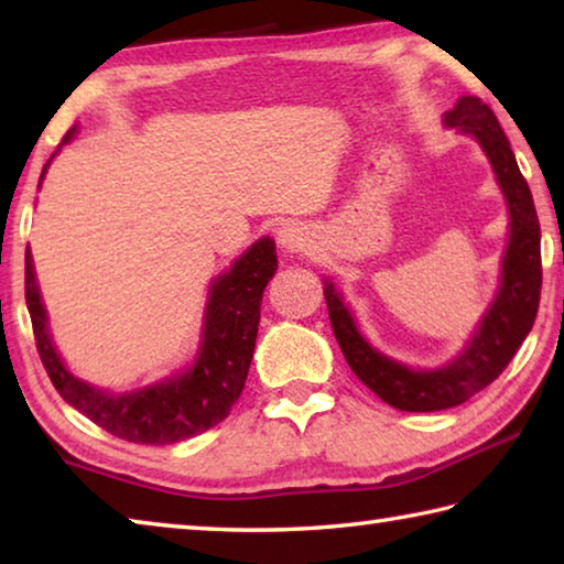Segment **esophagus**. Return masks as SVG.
Returning <instances> with one entry per match:
<instances>
[{"instance_id": "esophagus-1", "label": "esophagus", "mask_w": 564, "mask_h": 564, "mask_svg": "<svg viewBox=\"0 0 564 564\" xmlns=\"http://www.w3.org/2000/svg\"><path fill=\"white\" fill-rule=\"evenodd\" d=\"M279 243L283 248H289V251H303L305 246H308V231L301 224H283L279 228Z\"/></svg>"}]
</instances>
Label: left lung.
<instances>
[{
	"mask_svg": "<svg viewBox=\"0 0 564 564\" xmlns=\"http://www.w3.org/2000/svg\"><path fill=\"white\" fill-rule=\"evenodd\" d=\"M443 123L480 144L508 206V243L500 261L498 291L463 350L435 368H410L386 356L370 346L338 285L323 275L330 326L350 370L383 403L408 413H433L460 405L488 388L532 330L542 289L538 212L500 121L488 104L477 97H460L451 111L443 113Z\"/></svg>",
	"mask_w": 564,
	"mask_h": 564,
	"instance_id": "8db88e82",
	"label": "left lung"
}]
</instances>
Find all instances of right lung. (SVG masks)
I'll use <instances>...</instances> for the list:
<instances>
[{
    "mask_svg": "<svg viewBox=\"0 0 564 564\" xmlns=\"http://www.w3.org/2000/svg\"><path fill=\"white\" fill-rule=\"evenodd\" d=\"M74 137L76 127L66 131L62 144H69ZM52 159L42 169L40 186ZM275 269H279L275 241L271 236H263L238 256L231 269L218 273L208 285L202 336L194 358L176 373L159 378L154 383L113 393L74 376L62 352L56 350L32 251L26 248L24 289L36 350L59 395L107 433L141 445L186 441L221 423L241 395L251 368L256 336H259L263 291Z\"/></svg>",
    "mask_w": 564,
    "mask_h": 564,
    "instance_id": "right-lung-1",
    "label": "right lung"
}]
</instances>
